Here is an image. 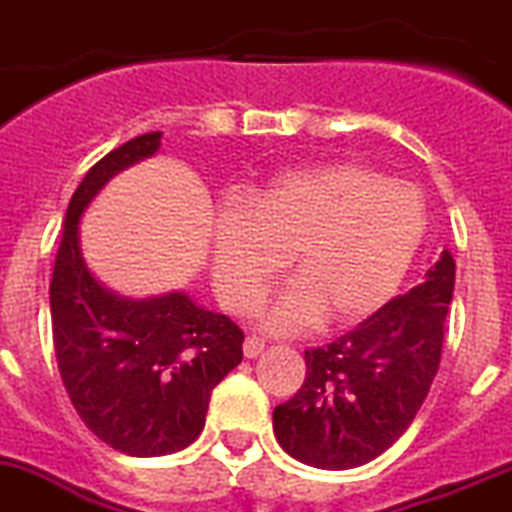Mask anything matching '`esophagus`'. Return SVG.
<instances>
[{
  "label": "esophagus",
  "instance_id": "esophagus-1",
  "mask_svg": "<svg viewBox=\"0 0 512 512\" xmlns=\"http://www.w3.org/2000/svg\"><path fill=\"white\" fill-rule=\"evenodd\" d=\"M262 350H265V340L257 335H247V340H244V355L247 358H257Z\"/></svg>",
  "mask_w": 512,
  "mask_h": 512
}]
</instances>
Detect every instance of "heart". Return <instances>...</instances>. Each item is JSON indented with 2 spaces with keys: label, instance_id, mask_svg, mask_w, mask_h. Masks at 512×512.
Instances as JSON below:
<instances>
[{
  "label": "heart",
  "instance_id": "b5f03b06",
  "mask_svg": "<svg viewBox=\"0 0 512 512\" xmlns=\"http://www.w3.org/2000/svg\"><path fill=\"white\" fill-rule=\"evenodd\" d=\"M425 231V201L410 182L358 162L291 172L255 190L247 208H219L213 286L231 311H250L288 257L296 281L262 309L265 327L293 332L322 317L348 327L389 304Z\"/></svg>",
  "mask_w": 512,
  "mask_h": 512
}]
</instances>
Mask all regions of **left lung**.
<instances>
[{"instance_id": "8db88e82", "label": "left lung", "mask_w": 512, "mask_h": 512, "mask_svg": "<svg viewBox=\"0 0 512 512\" xmlns=\"http://www.w3.org/2000/svg\"><path fill=\"white\" fill-rule=\"evenodd\" d=\"M453 281L446 250L425 283L330 345L306 350L304 384L273 412L283 451L317 469H353L399 441L441 366Z\"/></svg>"}]
</instances>
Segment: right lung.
<instances>
[{
  "label": "right lung",
  "mask_w": 512,
  "mask_h": 512,
  "mask_svg": "<svg viewBox=\"0 0 512 512\" xmlns=\"http://www.w3.org/2000/svg\"><path fill=\"white\" fill-rule=\"evenodd\" d=\"M162 131L92 164L66 211L51 278L53 348L74 410L128 456L175 453L201 435L213 386L242 363L244 332L185 296L128 301L105 291L79 252V216L113 175L151 157Z\"/></svg>",
  "instance_id": "obj_1"
}]
</instances>
